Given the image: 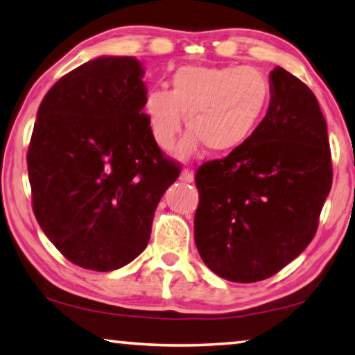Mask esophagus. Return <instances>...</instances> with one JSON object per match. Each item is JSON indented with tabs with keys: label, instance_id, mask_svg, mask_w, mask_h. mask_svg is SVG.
Wrapping results in <instances>:
<instances>
[{
	"label": "esophagus",
	"instance_id": "1",
	"mask_svg": "<svg viewBox=\"0 0 355 355\" xmlns=\"http://www.w3.org/2000/svg\"><path fill=\"white\" fill-rule=\"evenodd\" d=\"M180 180L184 183H193L194 182V173L189 171V168H183L182 173H180Z\"/></svg>",
	"mask_w": 355,
	"mask_h": 355
}]
</instances>
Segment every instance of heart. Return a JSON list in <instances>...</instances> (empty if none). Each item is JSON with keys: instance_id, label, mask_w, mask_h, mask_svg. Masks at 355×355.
Here are the masks:
<instances>
[{"instance_id": "1", "label": "heart", "mask_w": 355, "mask_h": 355, "mask_svg": "<svg viewBox=\"0 0 355 355\" xmlns=\"http://www.w3.org/2000/svg\"><path fill=\"white\" fill-rule=\"evenodd\" d=\"M271 98L268 78L253 67H183L172 91L151 89L144 110L151 135L168 150L183 129L191 130L177 146L178 159H189L204 145L215 155L231 153L250 139Z\"/></svg>"}]
</instances>
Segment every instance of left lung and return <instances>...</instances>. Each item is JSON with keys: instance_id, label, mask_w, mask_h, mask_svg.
<instances>
[{"instance_id": "obj_1", "label": "left lung", "mask_w": 355, "mask_h": 355, "mask_svg": "<svg viewBox=\"0 0 355 355\" xmlns=\"http://www.w3.org/2000/svg\"><path fill=\"white\" fill-rule=\"evenodd\" d=\"M268 113L244 145L199 167L194 241L231 282H258L295 260L317 231L331 188L327 123L313 91L284 68L269 73Z\"/></svg>"}]
</instances>
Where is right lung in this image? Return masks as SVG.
<instances>
[{"mask_svg":"<svg viewBox=\"0 0 355 355\" xmlns=\"http://www.w3.org/2000/svg\"><path fill=\"white\" fill-rule=\"evenodd\" d=\"M135 57L100 55L62 76L38 108L26 164L33 211L67 260L114 271L135 260L180 172L153 139Z\"/></svg>","mask_w":355,"mask_h":355,"instance_id":"add662e5","label":"right lung"}]
</instances>
